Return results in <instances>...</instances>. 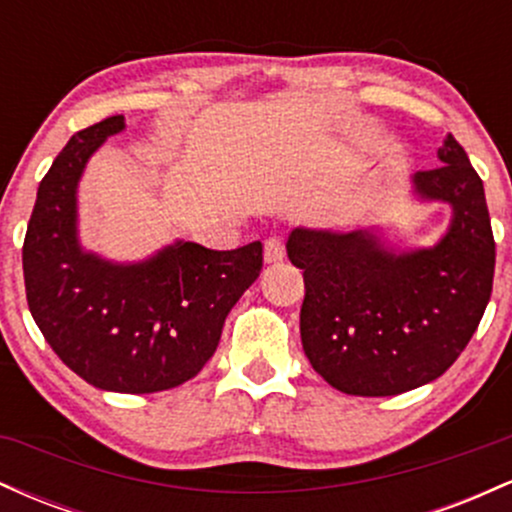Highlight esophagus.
Here are the masks:
<instances>
[{"label":"esophagus","mask_w":512,"mask_h":512,"mask_svg":"<svg viewBox=\"0 0 512 512\" xmlns=\"http://www.w3.org/2000/svg\"><path fill=\"white\" fill-rule=\"evenodd\" d=\"M286 255V248H284V240L281 238H267L264 240V262H281Z\"/></svg>","instance_id":"obj_1"}]
</instances>
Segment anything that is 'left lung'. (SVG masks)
Returning a JSON list of instances; mask_svg holds the SVG:
<instances>
[{
  "label": "left lung",
  "mask_w": 512,
  "mask_h": 512,
  "mask_svg": "<svg viewBox=\"0 0 512 512\" xmlns=\"http://www.w3.org/2000/svg\"><path fill=\"white\" fill-rule=\"evenodd\" d=\"M438 158L443 166L411 178L421 199L452 207L433 248H387L373 231H291L303 351L334 390L402 395L440 378L477 332L496 267L484 182L452 134Z\"/></svg>",
  "instance_id": "1"
}]
</instances>
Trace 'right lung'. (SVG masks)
<instances>
[{
  "mask_svg": "<svg viewBox=\"0 0 512 512\" xmlns=\"http://www.w3.org/2000/svg\"><path fill=\"white\" fill-rule=\"evenodd\" d=\"M125 129L113 115L69 139L38 187L23 240V279L35 325L88 385L125 395L195 378L219 346L223 322L262 269V243L209 250L175 240L144 262L86 252L76 187L88 158Z\"/></svg>",
  "mask_w": 512,
  "mask_h": 512,
  "instance_id": "add662e5",
  "label": "right lung"
}]
</instances>
